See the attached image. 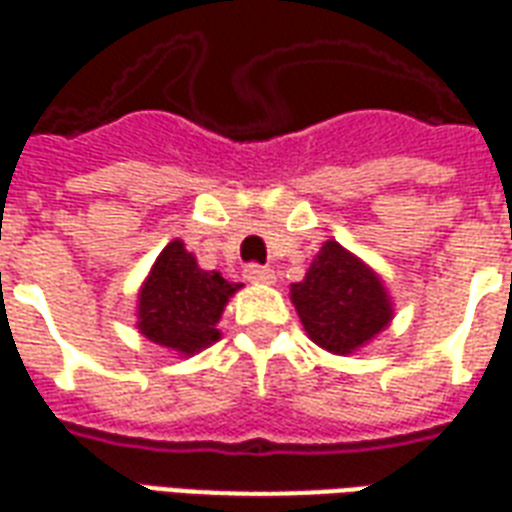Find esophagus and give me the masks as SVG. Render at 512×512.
Instances as JSON below:
<instances>
[{
  "label": "esophagus",
  "mask_w": 512,
  "mask_h": 512,
  "mask_svg": "<svg viewBox=\"0 0 512 512\" xmlns=\"http://www.w3.org/2000/svg\"><path fill=\"white\" fill-rule=\"evenodd\" d=\"M244 279L257 282V285H271V282H274V271L268 266H257V263H252V266L244 268Z\"/></svg>",
  "instance_id": "esophagus-1"
}]
</instances>
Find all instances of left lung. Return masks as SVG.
<instances>
[{
  "label": "left lung",
  "instance_id": "left-lung-1",
  "mask_svg": "<svg viewBox=\"0 0 512 512\" xmlns=\"http://www.w3.org/2000/svg\"><path fill=\"white\" fill-rule=\"evenodd\" d=\"M290 301L314 344L350 355L391 323L393 306L382 279L339 241H325Z\"/></svg>",
  "mask_w": 512,
  "mask_h": 512
}]
</instances>
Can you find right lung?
<instances>
[{
	"mask_svg": "<svg viewBox=\"0 0 512 512\" xmlns=\"http://www.w3.org/2000/svg\"><path fill=\"white\" fill-rule=\"evenodd\" d=\"M238 287L219 271H203L181 241H170L140 287L138 331L160 347L195 355L219 339V317Z\"/></svg>",
	"mask_w": 512,
	"mask_h": 512,
	"instance_id": "add662e5",
	"label": "right lung"
}]
</instances>
